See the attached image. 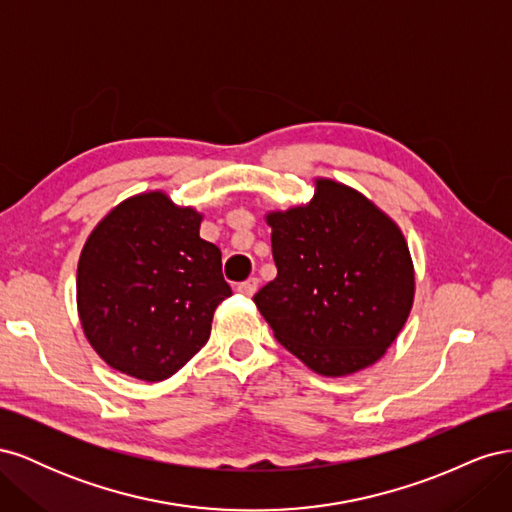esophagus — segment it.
<instances>
[{
    "instance_id": "obj_1",
    "label": "esophagus",
    "mask_w": 512,
    "mask_h": 512,
    "mask_svg": "<svg viewBox=\"0 0 512 512\" xmlns=\"http://www.w3.org/2000/svg\"><path fill=\"white\" fill-rule=\"evenodd\" d=\"M237 290L241 294H245V297H254V292L258 290V280H256V277H250V280L237 284Z\"/></svg>"
}]
</instances>
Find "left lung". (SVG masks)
<instances>
[{
    "label": "left lung",
    "instance_id": "1",
    "mask_svg": "<svg viewBox=\"0 0 512 512\" xmlns=\"http://www.w3.org/2000/svg\"><path fill=\"white\" fill-rule=\"evenodd\" d=\"M277 277L254 294L275 339L322 376L374 365L399 335L414 271L393 220L342 183L316 181L305 207L267 215Z\"/></svg>",
    "mask_w": 512,
    "mask_h": 512
}]
</instances>
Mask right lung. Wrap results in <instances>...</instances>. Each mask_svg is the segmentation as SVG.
Segmentation results:
<instances>
[{
	"instance_id": "obj_1",
	"label": "right lung",
	"mask_w": 512,
	"mask_h": 512,
	"mask_svg": "<svg viewBox=\"0 0 512 512\" xmlns=\"http://www.w3.org/2000/svg\"><path fill=\"white\" fill-rule=\"evenodd\" d=\"M200 220L149 192L123 200L89 235L76 303L89 344L121 374L166 380L207 344L215 307L232 290Z\"/></svg>"
}]
</instances>
